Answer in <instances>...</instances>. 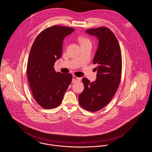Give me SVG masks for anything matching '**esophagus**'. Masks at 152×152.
Masks as SVG:
<instances>
[{"label":"esophagus","mask_w":152,"mask_h":152,"mask_svg":"<svg viewBox=\"0 0 152 152\" xmlns=\"http://www.w3.org/2000/svg\"><path fill=\"white\" fill-rule=\"evenodd\" d=\"M81 80L80 77H77L75 75H73V79H72V82H79Z\"/></svg>","instance_id":"34e87169"}]
</instances>
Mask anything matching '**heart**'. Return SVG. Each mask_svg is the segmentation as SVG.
<instances>
[{"instance_id": "obj_1", "label": "heart", "mask_w": 152, "mask_h": 152, "mask_svg": "<svg viewBox=\"0 0 152 152\" xmlns=\"http://www.w3.org/2000/svg\"><path fill=\"white\" fill-rule=\"evenodd\" d=\"M78 40L81 45H84V44H86V43H91L90 40L85 37H79L78 38Z\"/></svg>"}]
</instances>
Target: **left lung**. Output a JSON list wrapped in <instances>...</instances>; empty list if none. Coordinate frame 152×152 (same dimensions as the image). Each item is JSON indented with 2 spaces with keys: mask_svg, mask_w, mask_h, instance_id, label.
Wrapping results in <instances>:
<instances>
[{
  "mask_svg": "<svg viewBox=\"0 0 152 152\" xmlns=\"http://www.w3.org/2000/svg\"><path fill=\"white\" fill-rule=\"evenodd\" d=\"M86 32L98 39L93 59L94 64H97L96 79L92 83L85 77L82 79L84 88L79 95V102L84 109L96 112L107 105L117 91L121 76V53L117 38L107 28L88 29Z\"/></svg>",
  "mask_w": 152,
  "mask_h": 152,
  "instance_id": "8db88e82",
  "label": "left lung"
}]
</instances>
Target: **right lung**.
<instances>
[{"label": "right lung", "mask_w": 152, "mask_h": 152, "mask_svg": "<svg viewBox=\"0 0 152 152\" xmlns=\"http://www.w3.org/2000/svg\"><path fill=\"white\" fill-rule=\"evenodd\" d=\"M75 29L54 25L42 31L32 46L27 65V76L37 103L47 109L58 106L72 80L71 73L56 72L54 63L62 56L65 37Z\"/></svg>", "instance_id": "right-lung-1"}]
</instances>
